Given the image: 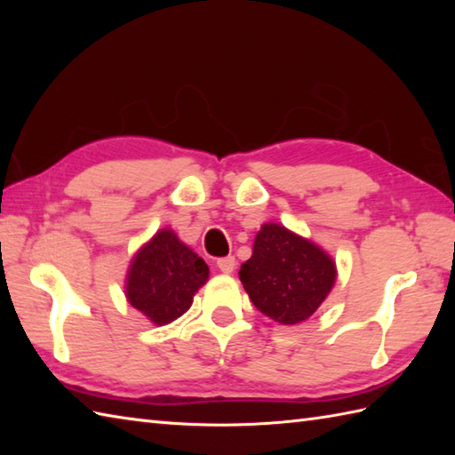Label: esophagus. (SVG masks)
<instances>
[{
  "label": "esophagus",
  "instance_id": "34e87169",
  "mask_svg": "<svg viewBox=\"0 0 455 455\" xmlns=\"http://www.w3.org/2000/svg\"><path fill=\"white\" fill-rule=\"evenodd\" d=\"M217 267L220 269L222 274H233V272H235V267H236V259H235V256L219 258V259H217Z\"/></svg>",
  "mask_w": 455,
  "mask_h": 455
}]
</instances>
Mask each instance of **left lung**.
<instances>
[{"label": "left lung", "instance_id": "left-lung-1", "mask_svg": "<svg viewBox=\"0 0 455 455\" xmlns=\"http://www.w3.org/2000/svg\"><path fill=\"white\" fill-rule=\"evenodd\" d=\"M238 275L259 313L279 324H299L331 293L336 264L311 240L266 222Z\"/></svg>", "mask_w": 455, "mask_h": 455}]
</instances>
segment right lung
Returning a JSON list of instances; mask_svg holds the SVG:
<instances>
[{"label": "right lung", "mask_w": 455, "mask_h": 455, "mask_svg": "<svg viewBox=\"0 0 455 455\" xmlns=\"http://www.w3.org/2000/svg\"><path fill=\"white\" fill-rule=\"evenodd\" d=\"M209 279V266L170 228H162L132 258L127 301L154 324L176 321Z\"/></svg>", "instance_id": "obj_1"}]
</instances>
